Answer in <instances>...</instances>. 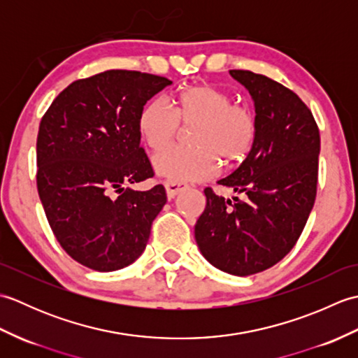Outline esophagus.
Here are the masks:
<instances>
[{
	"mask_svg": "<svg viewBox=\"0 0 358 358\" xmlns=\"http://www.w3.org/2000/svg\"><path fill=\"white\" fill-rule=\"evenodd\" d=\"M164 187H166V194L171 199H175L181 191H185L186 185L183 183H177V181H164Z\"/></svg>",
	"mask_w": 358,
	"mask_h": 358,
	"instance_id": "34e87169",
	"label": "esophagus"
}]
</instances>
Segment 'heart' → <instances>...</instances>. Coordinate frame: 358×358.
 <instances>
[{
  "label": "heart",
  "instance_id": "1",
  "mask_svg": "<svg viewBox=\"0 0 358 358\" xmlns=\"http://www.w3.org/2000/svg\"><path fill=\"white\" fill-rule=\"evenodd\" d=\"M194 127L189 150L170 148L154 158V169L169 181H200L214 177L218 159L234 166L252 149L257 118L246 104L232 103L226 90L201 83L175 95L172 108L152 98L138 113V132L150 150H162L174 139L179 126Z\"/></svg>",
  "mask_w": 358,
  "mask_h": 358
}]
</instances>
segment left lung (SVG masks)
Masks as SVG:
<instances>
[{"instance_id":"8db88e82","label":"left lung","mask_w":358,"mask_h":358,"mask_svg":"<svg viewBox=\"0 0 358 358\" xmlns=\"http://www.w3.org/2000/svg\"><path fill=\"white\" fill-rule=\"evenodd\" d=\"M229 73L252 96L257 138L245 162L218 180L243 200L204 189L195 240L212 266L246 277L278 263L301 235L317 195L320 132L292 90L250 71Z\"/></svg>"}]
</instances>
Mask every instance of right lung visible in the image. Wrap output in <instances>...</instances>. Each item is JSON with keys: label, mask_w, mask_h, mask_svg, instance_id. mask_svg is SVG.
Wrapping results in <instances>:
<instances>
[{"label": "right lung", "mask_w": 358, "mask_h": 358, "mask_svg": "<svg viewBox=\"0 0 358 358\" xmlns=\"http://www.w3.org/2000/svg\"><path fill=\"white\" fill-rule=\"evenodd\" d=\"M172 81L136 71H106L73 81L40 123L36 186L48 222L75 262L98 272L123 269L146 249L166 204L140 146L138 113Z\"/></svg>", "instance_id": "obj_1"}]
</instances>
